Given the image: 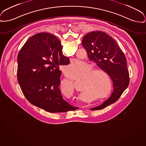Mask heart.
Here are the masks:
<instances>
[{
    "mask_svg": "<svg viewBox=\"0 0 146 146\" xmlns=\"http://www.w3.org/2000/svg\"><path fill=\"white\" fill-rule=\"evenodd\" d=\"M102 69L98 67L94 68L92 65H87L86 63L78 61L70 64L66 67L65 72L66 74L70 77L77 76L81 78L82 85L80 89L85 93L98 95L100 93L99 80L100 74L99 72H102ZM60 91L63 93L69 95H73L74 93V79L72 78H66L63 79L60 82ZM105 97L100 96V100Z\"/></svg>",
    "mask_w": 146,
    "mask_h": 146,
    "instance_id": "obj_1",
    "label": "heart"
}]
</instances>
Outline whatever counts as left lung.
I'll return each mask as SVG.
<instances>
[{
    "label": "left lung",
    "instance_id": "left-lung-1",
    "mask_svg": "<svg viewBox=\"0 0 146 146\" xmlns=\"http://www.w3.org/2000/svg\"><path fill=\"white\" fill-rule=\"evenodd\" d=\"M82 43L89 60L105 71L113 81L114 89L111 96L103 104L90 109L102 110L117 101L129 86L126 58L115 40L103 31L87 34Z\"/></svg>",
    "mask_w": 146,
    "mask_h": 146
}]
</instances>
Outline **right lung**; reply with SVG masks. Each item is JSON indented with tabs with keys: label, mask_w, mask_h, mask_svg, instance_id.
<instances>
[{
	"label": "right lung",
	"mask_w": 146,
	"mask_h": 146,
	"mask_svg": "<svg viewBox=\"0 0 146 146\" xmlns=\"http://www.w3.org/2000/svg\"><path fill=\"white\" fill-rule=\"evenodd\" d=\"M68 64L69 59L63 54L56 36L46 33L31 36L17 56V80L26 99L52 113L77 109L63 100L58 88L60 66Z\"/></svg>",
	"instance_id": "1"
}]
</instances>
